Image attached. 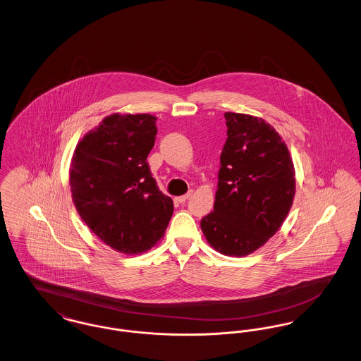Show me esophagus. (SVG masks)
Masks as SVG:
<instances>
[{"label":"esophagus","mask_w":361,"mask_h":361,"mask_svg":"<svg viewBox=\"0 0 361 361\" xmlns=\"http://www.w3.org/2000/svg\"><path fill=\"white\" fill-rule=\"evenodd\" d=\"M190 195H192V190H190V192H188L187 195H183V196H178V197H176L174 200H176L177 203H185V202L188 200L189 196H190Z\"/></svg>","instance_id":"1"}]
</instances>
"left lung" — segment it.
Instances as JSON below:
<instances>
[{
	"label": "left lung",
	"instance_id": "1",
	"mask_svg": "<svg viewBox=\"0 0 361 361\" xmlns=\"http://www.w3.org/2000/svg\"><path fill=\"white\" fill-rule=\"evenodd\" d=\"M224 118L227 139L214 211L200 226L216 252L243 257L264 246L287 218L296 192L295 168L269 123L235 112Z\"/></svg>",
	"mask_w": 361,
	"mask_h": 361
}]
</instances>
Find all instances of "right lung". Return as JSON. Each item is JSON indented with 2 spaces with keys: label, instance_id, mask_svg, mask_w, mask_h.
<instances>
[{
  "label": "right lung",
  "instance_id": "obj_1",
  "mask_svg": "<svg viewBox=\"0 0 361 361\" xmlns=\"http://www.w3.org/2000/svg\"><path fill=\"white\" fill-rule=\"evenodd\" d=\"M149 114H112L78 142L69 171L71 199L86 226L123 255L164 238L173 200L155 184L147 155L157 135Z\"/></svg>",
  "mask_w": 361,
  "mask_h": 361
}]
</instances>
